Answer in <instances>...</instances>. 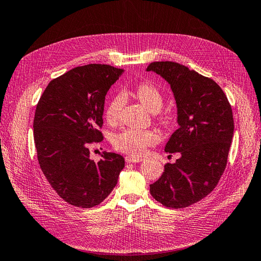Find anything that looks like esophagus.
Returning a JSON list of instances; mask_svg holds the SVG:
<instances>
[{"instance_id": "obj_1", "label": "esophagus", "mask_w": 261, "mask_h": 261, "mask_svg": "<svg viewBox=\"0 0 261 261\" xmlns=\"http://www.w3.org/2000/svg\"><path fill=\"white\" fill-rule=\"evenodd\" d=\"M143 159L139 158V156H135V155H128L125 156V161L128 163H137V162H141Z\"/></svg>"}]
</instances>
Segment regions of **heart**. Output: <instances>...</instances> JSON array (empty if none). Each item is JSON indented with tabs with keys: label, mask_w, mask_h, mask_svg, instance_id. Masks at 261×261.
Returning <instances> with one entry per match:
<instances>
[{
	"label": "heart",
	"mask_w": 261,
	"mask_h": 261,
	"mask_svg": "<svg viewBox=\"0 0 261 261\" xmlns=\"http://www.w3.org/2000/svg\"><path fill=\"white\" fill-rule=\"evenodd\" d=\"M136 98L141 105L151 113H159L163 107V96L158 88L151 83H141L133 91ZM124 105V98L122 93L114 94L106 107L105 116L109 123L116 124L121 110ZM160 123L167 125L169 123L168 118L162 117L159 119ZM158 141V136L151 130H136L125 129L113 138V145L121 152H125L132 155L142 154L145 149L153 145Z\"/></svg>",
	"instance_id": "1"
}]
</instances>
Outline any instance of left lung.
<instances>
[{
    "mask_svg": "<svg viewBox=\"0 0 261 261\" xmlns=\"http://www.w3.org/2000/svg\"><path fill=\"white\" fill-rule=\"evenodd\" d=\"M147 71L170 84L179 128L165 150L180 153L174 163H166L150 193L168 208H186L208 196L225 171L234 128L231 106L213 79L186 65L152 62Z\"/></svg>",
    "mask_w": 261,
    "mask_h": 261,
    "instance_id": "8db88e82",
    "label": "left lung"
}]
</instances>
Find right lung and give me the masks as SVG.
<instances>
[{
	"mask_svg": "<svg viewBox=\"0 0 261 261\" xmlns=\"http://www.w3.org/2000/svg\"><path fill=\"white\" fill-rule=\"evenodd\" d=\"M122 69L88 64L48 83L36 106L34 143L42 172L65 202L80 208L100 204L117 186L122 155L103 152L90 159L89 144L102 141L106 95Z\"/></svg>",
	"mask_w": 261,
	"mask_h": 261,
	"instance_id": "1",
	"label": "right lung"
}]
</instances>
